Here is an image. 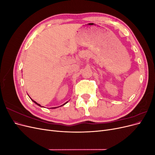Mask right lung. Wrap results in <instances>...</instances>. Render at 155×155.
Instances as JSON below:
<instances>
[{"label":"right lung","instance_id":"right-lung-1","mask_svg":"<svg viewBox=\"0 0 155 155\" xmlns=\"http://www.w3.org/2000/svg\"><path fill=\"white\" fill-rule=\"evenodd\" d=\"M30 99H31V98H30ZM31 100H32V101H34V103H35V104H37V105H39V106H40V107H41V105H40V104H37V102H36V101H34V100H32V99H31ZM67 103H68V101H67V102H66V103H65V104H63V105H61V106H63V105H65V104H67ZM61 106H60V107H61ZM58 107H52V109H55V108H58Z\"/></svg>","mask_w":155,"mask_h":155}]
</instances>
